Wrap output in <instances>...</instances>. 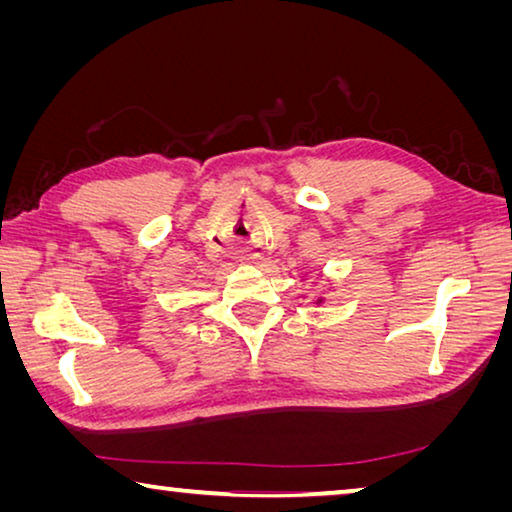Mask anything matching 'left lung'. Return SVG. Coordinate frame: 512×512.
<instances>
[{
	"label": "left lung",
	"instance_id": "left-lung-1",
	"mask_svg": "<svg viewBox=\"0 0 512 512\" xmlns=\"http://www.w3.org/2000/svg\"><path fill=\"white\" fill-rule=\"evenodd\" d=\"M318 302H320V300H318Z\"/></svg>",
	"mask_w": 512,
	"mask_h": 512
}]
</instances>
